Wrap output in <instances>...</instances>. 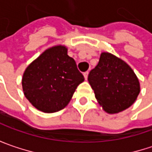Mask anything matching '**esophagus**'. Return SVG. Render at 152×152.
Wrapping results in <instances>:
<instances>
[{"instance_id":"1","label":"esophagus","mask_w":152,"mask_h":152,"mask_svg":"<svg viewBox=\"0 0 152 152\" xmlns=\"http://www.w3.org/2000/svg\"><path fill=\"white\" fill-rule=\"evenodd\" d=\"M88 74H89V72H88V71H86V72H84V73H83V76H84V78H85V79H87V78H88Z\"/></svg>"}]
</instances>
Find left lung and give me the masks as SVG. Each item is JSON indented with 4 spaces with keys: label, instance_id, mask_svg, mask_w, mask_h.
Segmentation results:
<instances>
[{
    "label": "left lung",
    "instance_id": "left-lung-1",
    "mask_svg": "<svg viewBox=\"0 0 152 152\" xmlns=\"http://www.w3.org/2000/svg\"><path fill=\"white\" fill-rule=\"evenodd\" d=\"M88 81L99 104L108 113L129 108L140 92V83L133 69L109 53H101L98 65L89 73Z\"/></svg>",
    "mask_w": 152,
    "mask_h": 152
}]
</instances>
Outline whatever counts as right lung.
I'll use <instances>...</instances> for the list:
<instances>
[{
  "label": "right lung",
  "mask_w": 152,
  "mask_h": 152,
  "mask_svg": "<svg viewBox=\"0 0 152 152\" xmlns=\"http://www.w3.org/2000/svg\"><path fill=\"white\" fill-rule=\"evenodd\" d=\"M84 81L76 61L64 46L46 50L25 69L22 85L26 99L44 113H55L69 104Z\"/></svg>",
  "instance_id": "1"
}]
</instances>
